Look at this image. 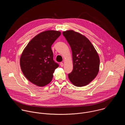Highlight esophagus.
I'll list each match as a JSON object with an SVG mask.
<instances>
[{"mask_svg": "<svg viewBox=\"0 0 125 125\" xmlns=\"http://www.w3.org/2000/svg\"><path fill=\"white\" fill-rule=\"evenodd\" d=\"M60 66H61V67H63V66H64V64H63V63H62V62H61L60 63Z\"/></svg>", "mask_w": 125, "mask_h": 125, "instance_id": "34e87169", "label": "esophagus"}]
</instances>
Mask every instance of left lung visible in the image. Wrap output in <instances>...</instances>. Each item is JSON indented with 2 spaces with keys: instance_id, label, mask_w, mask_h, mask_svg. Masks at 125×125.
<instances>
[{
  "instance_id": "1",
  "label": "left lung",
  "mask_w": 125,
  "mask_h": 125,
  "mask_svg": "<svg viewBox=\"0 0 125 125\" xmlns=\"http://www.w3.org/2000/svg\"><path fill=\"white\" fill-rule=\"evenodd\" d=\"M72 52L73 69L68 77L74 85L85 86L97 76L99 56L94 46L85 37L72 30L63 32Z\"/></svg>"
}]
</instances>
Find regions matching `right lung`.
Wrapping results in <instances>:
<instances>
[{"mask_svg": "<svg viewBox=\"0 0 125 125\" xmlns=\"http://www.w3.org/2000/svg\"><path fill=\"white\" fill-rule=\"evenodd\" d=\"M61 32L46 31L34 37L24 50L20 58V66L26 78L39 86L49 83L59 64L53 60L51 45Z\"/></svg>", "mask_w": 125, "mask_h": 125, "instance_id": "add662e5", "label": "right lung"}]
</instances>
